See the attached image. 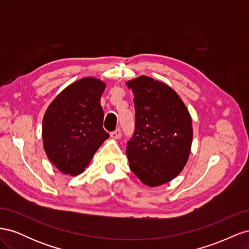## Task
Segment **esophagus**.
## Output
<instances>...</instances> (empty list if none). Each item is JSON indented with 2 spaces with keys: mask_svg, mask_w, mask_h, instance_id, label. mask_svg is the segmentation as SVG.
Wrapping results in <instances>:
<instances>
[{
  "mask_svg": "<svg viewBox=\"0 0 249 249\" xmlns=\"http://www.w3.org/2000/svg\"><path fill=\"white\" fill-rule=\"evenodd\" d=\"M110 136H111V138L117 140V139H119L120 137H122V131H120L119 129H117V130H115L114 132H112V133L110 134Z\"/></svg>",
  "mask_w": 249,
  "mask_h": 249,
  "instance_id": "obj_1",
  "label": "esophagus"
}]
</instances>
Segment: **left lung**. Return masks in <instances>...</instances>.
Returning <instances> with one entry per match:
<instances>
[{
	"mask_svg": "<svg viewBox=\"0 0 249 249\" xmlns=\"http://www.w3.org/2000/svg\"><path fill=\"white\" fill-rule=\"evenodd\" d=\"M134 94L135 132L127 142L131 170L148 187L170 182L185 167L193 139L190 113L171 87L140 76L127 81Z\"/></svg>",
	"mask_w": 249,
	"mask_h": 249,
	"instance_id": "1",
	"label": "left lung"
}]
</instances>
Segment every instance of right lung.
Segmentation results:
<instances>
[{
	"instance_id": "1",
	"label": "right lung",
	"mask_w": 249,
	"mask_h": 249,
	"mask_svg": "<svg viewBox=\"0 0 249 249\" xmlns=\"http://www.w3.org/2000/svg\"><path fill=\"white\" fill-rule=\"evenodd\" d=\"M105 88L106 83L100 79H80L64 88L44 113V152L64 175L73 177L84 171L109 137L103 129L101 96Z\"/></svg>"
}]
</instances>
